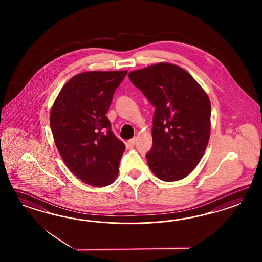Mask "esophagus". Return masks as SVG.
Listing matches in <instances>:
<instances>
[{
  "label": "esophagus",
  "mask_w": 262,
  "mask_h": 262,
  "mask_svg": "<svg viewBox=\"0 0 262 262\" xmlns=\"http://www.w3.org/2000/svg\"><path fill=\"white\" fill-rule=\"evenodd\" d=\"M135 143H136V138L134 137V138H132L130 140H128V142H127V145L129 146V147H135Z\"/></svg>",
  "instance_id": "esophagus-1"
}]
</instances>
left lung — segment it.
<instances>
[{
    "label": "left lung",
    "mask_w": 262,
    "mask_h": 262,
    "mask_svg": "<svg viewBox=\"0 0 262 262\" xmlns=\"http://www.w3.org/2000/svg\"><path fill=\"white\" fill-rule=\"evenodd\" d=\"M156 107L148 165L159 180H182L198 165L210 135L211 104L206 91L183 68L159 62L128 74Z\"/></svg>",
    "instance_id": "1"
}]
</instances>
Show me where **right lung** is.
Wrapping results in <instances>:
<instances>
[{
	"label": "right lung",
	"instance_id": "right-lung-1",
	"mask_svg": "<svg viewBox=\"0 0 262 262\" xmlns=\"http://www.w3.org/2000/svg\"><path fill=\"white\" fill-rule=\"evenodd\" d=\"M127 71L83 72L69 79L52 106L50 125L65 164L95 187L115 181L125 144L105 116Z\"/></svg>",
	"mask_w": 262,
	"mask_h": 262
}]
</instances>
